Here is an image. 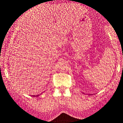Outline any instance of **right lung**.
<instances>
[{
  "mask_svg": "<svg viewBox=\"0 0 123 123\" xmlns=\"http://www.w3.org/2000/svg\"><path fill=\"white\" fill-rule=\"evenodd\" d=\"M39 95H36V97H37V96H39ZM33 97H36V96H35V95H33Z\"/></svg>",
  "mask_w": 123,
  "mask_h": 123,
  "instance_id": "1",
  "label": "right lung"
}]
</instances>
